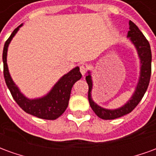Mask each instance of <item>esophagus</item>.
Returning a JSON list of instances; mask_svg holds the SVG:
<instances>
[{"mask_svg":"<svg viewBox=\"0 0 156 156\" xmlns=\"http://www.w3.org/2000/svg\"><path fill=\"white\" fill-rule=\"evenodd\" d=\"M79 68H80V72H81V73L83 76H84L85 73H86V71H87V69H86V66H85L84 64H81L80 65V67H79Z\"/></svg>","mask_w":156,"mask_h":156,"instance_id":"obj_1","label":"esophagus"}]
</instances>
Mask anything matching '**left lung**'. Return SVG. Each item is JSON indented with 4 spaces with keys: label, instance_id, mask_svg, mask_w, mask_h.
Returning <instances> with one entry per match:
<instances>
[{
    "label": "left lung",
    "instance_id": "8db88e82",
    "mask_svg": "<svg viewBox=\"0 0 156 156\" xmlns=\"http://www.w3.org/2000/svg\"><path fill=\"white\" fill-rule=\"evenodd\" d=\"M128 37L130 38V41L134 43L137 49L138 54L140 58L141 68L140 77L136 87V90L134 93L132 98H130V100L127 102V104H125L123 107L114 110L103 108L96 105L91 98V91L93 87L91 76L90 74L86 76V81L88 85V98L89 105L96 115L103 119H115L128 115L131 111H133V109H134V108L139 105V103L144 97L150 83L151 75V58H152L150 43L146 37L143 35V33L140 32V30L138 28L137 26L131 21H129V31L128 32Z\"/></svg>",
    "mask_w": 156,
    "mask_h": 156
}]
</instances>
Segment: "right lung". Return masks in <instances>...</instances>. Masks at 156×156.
Listing matches in <instances>:
<instances>
[{
  "instance_id": "add662e5",
  "label": "right lung",
  "mask_w": 156,
  "mask_h": 156,
  "mask_svg": "<svg viewBox=\"0 0 156 156\" xmlns=\"http://www.w3.org/2000/svg\"><path fill=\"white\" fill-rule=\"evenodd\" d=\"M22 26V24H21L13 31L12 35L6 40L4 45L2 59L3 73L5 83L7 85L14 100L26 113L43 119L54 120L58 117H60L66 110L70 98L72 88L75 83L81 78V73L79 71L78 67L73 68L68 73L62 77L60 80L54 85L50 93L43 98L37 99H28L26 98L19 91L18 88L16 86L14 82L12 81L6 63V55L9 43L11 42L12 37L15 36Z\"/></svg>"
}]
</instances>
